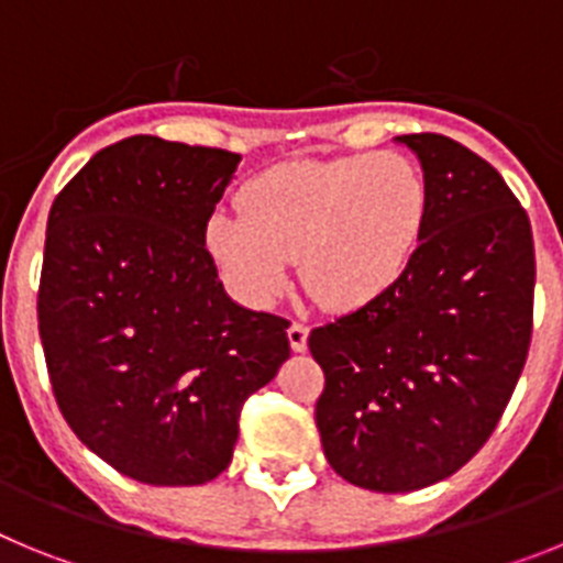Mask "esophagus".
I'll list each match as a JSON object with an SVG mask.
<instances>
[{
    "label": "esophagus",
    "mask_w": 563,
    "mask_h": 563,
    "mask_svg": "<svg viewBox=\"0 0 563 563\" xmlns=\"http://www.w3.org/2000/svg\"><path fill=\"white\" fill-rule=\"evenodd\" d=\"M287 338H290V346L292 352H305L307 350V327L301 321H292L287 327Z\"/></svg>",
    "instance_id": "obj_1"
}]
</instances>
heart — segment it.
Returning a JSON list of instances; mask_svg holds the SVG:
<instances>
[{"label":"heart","mask_w":563,"mask_h":563,"mask_svg":"<svg viewBox=\"0 0 563 563\" xmlns=\"http://www.w3.org/2000/svg\"><path fill=\"white\" fill-rule=\"evenodd\" d=\"M239 217L213 213L206 247L239 301L267 305L298 258L312 301L332 312L372 305L409 267L429 225V183L400 152L292 161L256 174Z\"/></svg>","instance_id":"obj_1"}]
</instances>
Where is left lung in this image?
<instances>
[{
  "instance_id": "left-lung-1",
  "label": "left lung",
  "mask_w": 563,
  "mask_h": 563,
  "mask_svg": "<svg viewBox=\"0 0 563 563\" xmlns=\"http://www.w3.org/2000/svg\"><path fill=\"white\" fill-rule=\"evenodd\" d=\"M429 225L377 301L307 338L324 369L316 426L338 476L409 494L460 471L499 426L533 338L530 220L501 174L445 134H402Z\"/></svg>"
}]
</instances>
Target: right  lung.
Masks as SVG:
<instances>
[{
    "label": "right lung",
    "mask_w": 563,
    "mask_h": 563,
    "mask_svg": "<svg viewBox=\"0 0 563 563\" xmlns=\"http://www.w3.org/2000/svg\"><path fill=\"white\" fill-rule=\"evenodd\" d=\"M242 154L134 134L58 191L38 338L67 426L146 485L222 474L247 397L290 357V321L225 296L206 222Z\"/></svg>",
    "instance_id": "1"
}]
</instances>
